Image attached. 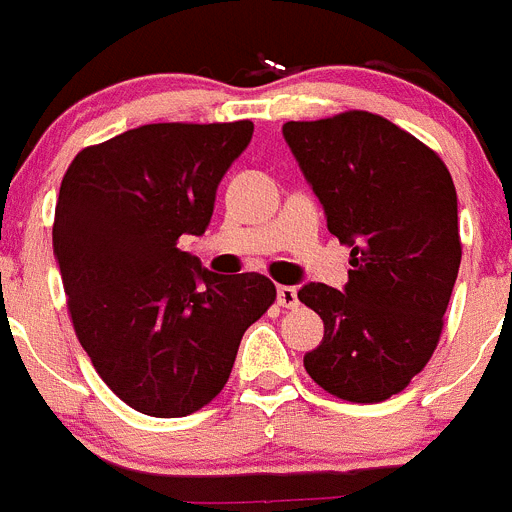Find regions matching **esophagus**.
Masks as SVG:
<instances>
[{"mask_svg":"<svg viewBox=\"0 0 512 512\" xmlns=\"http://www.w3.org/2000/svg\"><path fill=\"white\" fill-rule=\"evenodd\" d=\"M278 303L283 305V308H298V290L290 288V285H280Z\"/></svg>","mask_w":512,"mask_h":512,"instance_id":"obj_1","label":"esophagus"}]
</instances>
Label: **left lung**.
Listing matches in <instances>:
<instances>
[{"instance_id":"obj_1","label":"left lung","mask_w":512,"mask_h":512,"mask_svg":"<svg viewBox=\"0 0 512 512\" xmlns=\"http://www.w3.org/2000/svg\"><path fill=\"white\" fill-rule=\"evenodd\" d=\"M283 136L353 267L343 290H298L326 328L305 371L338 399L384 401L439 343L462 260L452 176L432 148L376 113L288 121Z\"/></svg>"}]
</instances>
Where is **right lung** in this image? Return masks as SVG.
I'll return each instance as SVG.
<instances>
[{
  "label": "right lung",
  "instance_id": "right-lung-1",
  "mask_svg": "<svg viewBox=\"0 0 512 512\" xmlns=\"http://www.w3.org/2000/svg\"><path fill=\"white\" fill-rule=\"evenodd\" d=\"M252 121L148 123L83 148L52 224L80 346L108 389L148 417L207 407L247 328L275 303L260 272L214 275L181 234H204Z\"/></svg>",
  "mask_w": 512,
  "mask_h": 512
}]
</instances>
